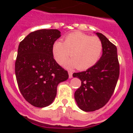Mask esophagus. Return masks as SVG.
<instances>
[{
	"instance_id": "esophagus-1",
	"label": "esophagus",
	"mask_w": 133,
	"mask_h": 133,
	"mask_svg": "<svg viewBox=\"0 0 133 133\" xmlns=\"http://www.w3.org/2000/svg\"><path fill=\"white\" fill-rule=\"evenodd\" d=\"M69 78H71L72 77V72L70 71H69Z\"/></svg>"
}]
</instances>
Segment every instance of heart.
I'll return each mask as SVG.
<instances>
[{
  "instance_id": "b5f03b06",
  "label": "heart",
  "mask_w": 133,
  "mask_h": 133,
  "mask_svg": "<svg viewBox=\"0 0 133 133\" xmlns=\"http://www.w3.org/2000/svg\"><path fill=\"white\" fill-rule=\"evenodd\" d=\"M103 45L97 36H90L81 32H75L64 37V43L56 41L52 46V55L58 64L70 55L71 58L63 63L69 69L77 68L84 70L93 66L101 57Z\"/></svg>"
}]
</instances>
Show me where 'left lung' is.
Segmentation results:
<instances>
[{
  "mask_svg": "<svg viewBox=\"0 0 133 133\" xmlns=\"http://www.w3.org/2000/svg\"><path fill=\"white\" fill-rule=\"evenodd\" d=\"M95 34L103 43L101 57L97 64L86 71L72 75L81 81V86L75 92V98L78 108L85 112L98 110L108 103L119 77L116 46L103 34Z\"/></svg>",
  "mask_w": 133,
  "mask_h": 133,
  "instance_id": "left-lung-1",
  "label": "left lung"
}]
</instances>
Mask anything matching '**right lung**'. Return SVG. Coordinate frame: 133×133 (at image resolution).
<instances>
[{"label":"right lung","mask_w":133,"mask_h":133,"mask_svg":"<svg viewBox=\"0 0 133 133\" xmlns=\"http://www.w3.org/2000/svg\"><path fill=\"white\" fill-rule=\"evenodd\" d=\"M56 29L30 32L18 45L15 75L23 97L32 106L50 105L56 96L57 86L69 75L54 59L52 46L61 37Z\"/></svg>","instance_id":"obj_1"}]
</instances>
